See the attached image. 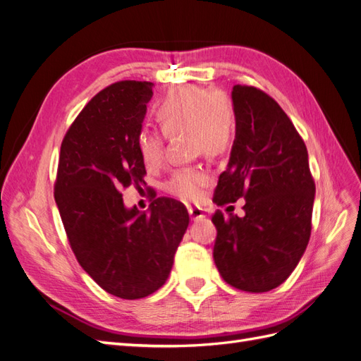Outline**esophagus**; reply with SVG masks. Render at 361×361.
Segmentation results:
<instances>
[{"label":"esophagus","mask_w":361,"mask_h":361,"mask_svg":"<svg viewBox=\"0 0 361 361\" xmlns=\"http://www.w3.org/2000/svg\"><path fill=\"white\" fill-rule=\"evenodd\" d=\"M188 212H190V216H191L192 221L203 220V218L206 216L204 211L200 209V207H188Z\"/></svg>","instance_id":"1"}]
</instances>
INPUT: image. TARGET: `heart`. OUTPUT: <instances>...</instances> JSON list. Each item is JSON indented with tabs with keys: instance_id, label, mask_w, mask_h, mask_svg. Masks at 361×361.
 <instances>
[{
	"instance_id": "obj_1",
	"label": "heart",
	"mask_w": 361,
	"mask_h": 361,
	"mask_svg": "<svg viewBox=\"0 0 361 361\" xmlns=\"http://www.w3.org/2000/svg\"><path fill=\"white\" fill-rule=\"evenodd\" d=\"M155 118L164 137H187L190 154L206 158L224 155L232 147L236 134V120L232 106L212 90L197 87H180L169 93L155 106ZM135 146L141 162L147 169L161 166L164 143L159 134L141 130ZM206 174L197 167H183L173 173L166 188L170 194L185 202L202 197Z\"/></svg>"
}]
</instances>
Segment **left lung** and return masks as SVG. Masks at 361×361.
<instances>
[{"instance_id": "1", "label": "left lung", "mask_w": 361, "mask_h": 361, "mask_svg": "<svg viewBox=\"0 0 361 361\" xmlns=\"http://www.w3.org/2000/svg\"><path fill=\"white\" fill-rule=\"evenodd\" d=\"M232 102L236 134L214 202L244 197L245 215L215 212L214 260L231 286L268 292L292 274L309 244L314 182L307 147L271 96L238 84Z\"/></svg>"}]
</instances>
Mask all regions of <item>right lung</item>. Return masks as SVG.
<instances>
[{
  "instance_id": "add662e5",
  "label": "right lung",
  "mask_w": 361,
  "mask_h": 361,
  "mask_svg": "<svg viewBox=\"0 0 361 361\" xmlns=\"http://www.w3.org/2000/svg\"><path fill=\"white\" fill-rule=\"evenodd\" d=\"M154 82L118 81L84 106L63 138L54 197L72 251L108 293L138 300L170 276L190 215L158 197L149 211L126 207L123 188L146 174L135 146Z\"/></svg>"
}]
</instances>
